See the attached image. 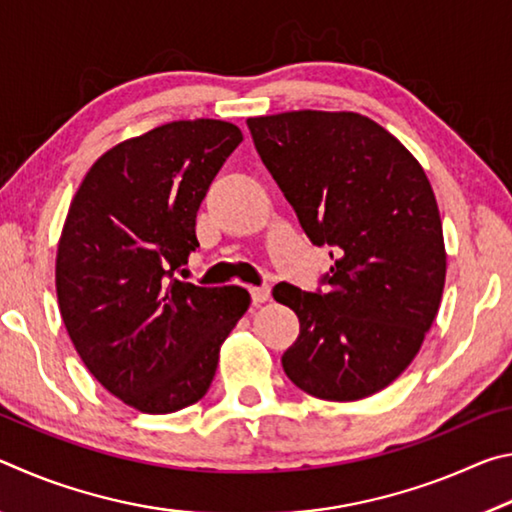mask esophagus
<instances>
[{
	"label": "esophagus",
	"mask_w": 512,
	"mask_h": 512,
	"mask_svg": "<svg viewBox=\"0 0 512 512\" xmlns=\"http://www.w3.org/2000/svg\"><path fill=\"white\" fill-rule=\"evenodd\" d=\"M250 298H253L255 305H262V302L271 298V287H266V284H262V287H250Z\"/></svg>",
	"instance_id": "esophagus-1"
}]
</instances>
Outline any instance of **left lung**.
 Instances as JSON below:
<instances>
[{
	"label": "left lung",
	"mask_w": 512,
	"mask_h": 512,
	"mask_svg": "<svg viewBox=\"0 0 512 512\" xmlns=\"http://www.w3.org/2000/svg\"><path fill=\"white\" fill-rule=\"evenodd\" d=\"M246 124L311 244L332 246L334 259L323 291L273 289L300 320L282 368L320 400L375 395L409 368L443 298V223L427 173L357 112L293 110Z\"/></svg>",
	"instance_id": "left-lung-1"
}]
</instances>
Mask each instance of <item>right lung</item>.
<instances>
[{
    "label": "right lung",
    "mask_w": 512,
    "mask_h": 512,
    "mask_svg": "<svg viewBox=\"0 0 512 512\" xmlns=\"http://www.w3.org/2000/svg\"><path fill=\"white\" fill-rule=\"evenodd\" d=\"M241 140L230 121H171L103 153L69 205L56 255L60 316L94 379L142 413L201 400L250 305L241 287L173 275L198 248L196 212Z\"/></svg>",
    "instance_id": "1"
}]
</instances>
